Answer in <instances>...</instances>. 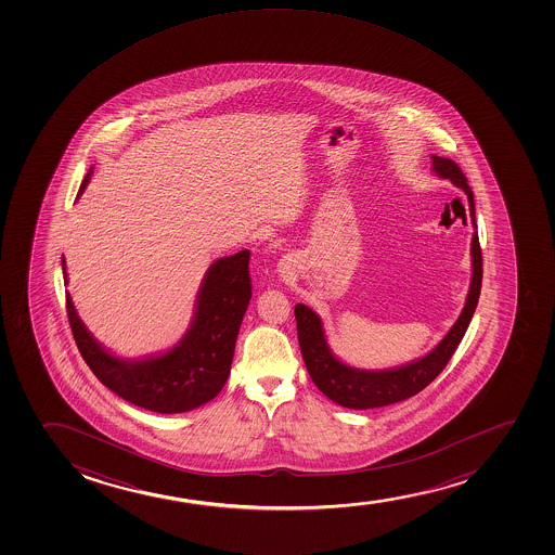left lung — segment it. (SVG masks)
Here are the masks:
<instances>
[{"instance_id":"obj_1","label":"left lung","mask_w":555,"mask_h":555,"mask_svg":"<svg viewBox=\"0 0 555 555\" xmlns=\"http://www.w3.org/2000/svg\"><path fill=\"white\" fill-rule=\"evenodd\" d=\"M434 159V170L439 178L450 179L453 185L463 189L470 207L474 235H472V281L470 291L466 296L461 317L455 320L447 337L435 346L434 350L418 361L403 364L390 370H359L338 361L333 356L327 340H325L324 325L317 312L311 311L304 304L294 307L298 340L307 372L314 385L324 392L330 400L348 409H374L402 402L411 396L418 395L426 389L435 377L444 370L448 361L452 359L453 351L457 350L459 343L465 337L476 306H478L481 278H483V257L479 248L478 223H476V209H474V194L466 183L465 173L461 172L452 159L437 157Z\"/></svg>"}]
</instances>
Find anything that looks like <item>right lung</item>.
I'll use <instances>...</instances> for the list:
<instances>
[{"label":"right lung","instance_id":"add662e5","mask_svg":"<svg viewBox=\"0 0 555 555\" xmlns=\"http://www.w3.org/2000/svg\"><path fill=\"white\" fill-rule=\"evenodd\" d=\"M89 173L77 198L89 183ZM249 249L210 264L198 293V306L185 337L172 350L141 361H126L103 350L87 332L66 294V312L77 348L94 376L126 402L155 413L191 411L212 400L231 372L236 335L251 298ZM63 274L66 264L63 257Z\"/></svg>","mask_w":555,"mask_h":555}]
</instances>
